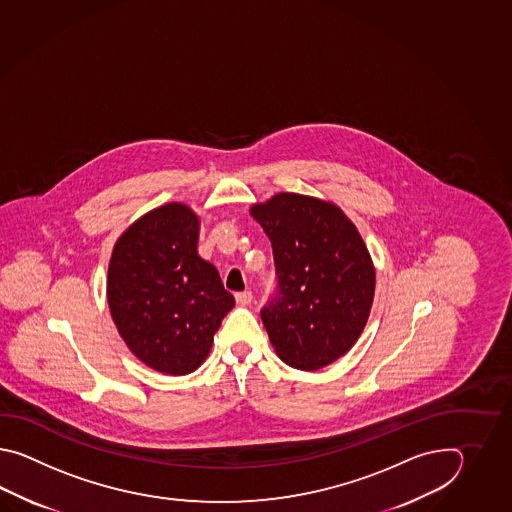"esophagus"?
I'll return each mask as SVG.
<instances>
[{
  "label": "esophagus",
  "mask_w": 512,
  "mask_h": 512,
  "mask_svg": "<svg viewBox=\"0 0 512 512\" xmlns=\"http://www.w3.org/2000/svg\"><path fill=\"white\" fill-rule=\"evenodd\" d=\"M234 296H236V302L240 305H249L252 302L251 291H241V293H236Z\"/></svg>",
  "instance_id": "obj_1"
}]
</instances>
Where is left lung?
<instances>
[{
	"label": "left lung",
	"instance_id": "left-lung-1",
	"mask_svg": "<svg viewBox=\"0 0 512 512\" xmlns=\"http://www.w3.org/2000/svg\"><path fill=\"white\" fill-rule=\"evenodd\" d=\"M251 214L271 240L276 274L261 322L283 362L320 370L348 353L368 322L370 252L340 208L315 197L285 192Z\"/></svg>",
	"mask_w": 512,
	"mask_h": 512
}]
</instances>
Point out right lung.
Listing matches in <instances>:
<instances>
[{"mask_svg":"<svg viewBox=\"0 0 512 512\" xmlns=\"http://www.w3.org/2000/svg\"><path fill=\"white\" fill-rule=\"evenodd\" d=\"M197 230L185 205L155 208L120 236L109 261V309L120 337L144 364L168 375L203 364L234 307L218 269L197 254Z\"/></svg>","mask_w":512,"mask_h":512,"instance_id":"1","label":"right lung"}]
</instances>
